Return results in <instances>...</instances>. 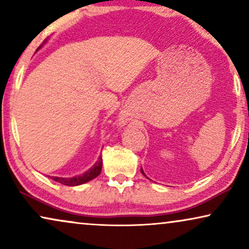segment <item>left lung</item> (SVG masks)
<instances>
[{
    "mask_svg": "<svg viewBox=\"0 0 249 249\" xmlns=\"http://www.w3.org/2000/svg\"><path fill=\"white\" fill-rule=\"evenodd\" d=\"M141 172H142V175H144V176H145V177H146V178H147V176H146V175H145V172H144V170H142V169H141Z\"/></svg>",
    "mask_w": 249,
    "mask_h": 249,
    "instance_id": "left-lung-1",
    "label": "left lung"
}]
</instances>
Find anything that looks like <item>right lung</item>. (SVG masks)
I'll return each mask as SVG.
<instances>
[{"mask_svg":"<svg viewBox=\"0 0 249 249\" xmlns=\"http://www.w3.org/2000/svg\"><path fill=\"white\" fill-rule=\"evenodd\" d=\"M40 47L42 46H39L38 49H37V51H38ZM102 164H103V161H102V155H100L98 156L97 161L94 163V165L88 169L87 171H85L83 175L70 177V178H62V177H50V178L54 180V181L60 182L66 186H79V185H83V183L90 181V180L96 178L97 176H100V173L102 171Z\"/></svg>","mask_w":249,"mask_h":249,"instance_id":"right-lung-1","label":"right lung"}]
</instances>
